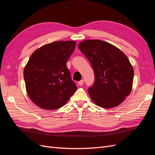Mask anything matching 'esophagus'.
I'll return each instance as SVG.
<instances>
[{"mask_svg":"<svg viewBox=\"0 0 155 155\" xmlns=\"http://www.w3.org/2000/svg\"><path fill=\"white\" fill-rule=\"evenodd\" d=\"M83 82H84V81H83V80H81V81H79L78 82V84H79V85H80V86L83 85Z\"/></svg>","mask_w":155,"mask_h":155,"instance_id":"esophagus-1","label":"esophagus"}]
</instances>
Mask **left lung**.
Wrapping results in <instances>:
<instances>
[{
	"mask_svg": "<svg viewBox=\"0 0 155 155\" xmlns=\"http://www.w3.org/2000/svg\"><path fill=\"white\" fill-rule=\"evenodd\" d=\"M78 48L90 61L95 74L88 92L94 104L110 109L119 105L132 91L134 70L126 55L107 42L85 40Z\"/></svg>",
	"mask_w": 155,
	"mask_h": 155,
	"instance_id": "8db88e82",
	"label": "left lung"
}]
</instances>
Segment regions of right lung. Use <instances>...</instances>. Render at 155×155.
<instances>
[{
	"label": "right lung",
	"mask_w": 155,
	"mask_h": 155,
	"mask_svg": "<svg viewBox=\"0 0 155 155\" xmlns=\"http://www.w3.org/2000/svg\"><path fill=\"white\" fill-rule=\"evenodd\" d=\"M76 45L74 41H55L31 55L24 69L26 90L30 100L42 109H59L76 91L67 67Z\"/></svg>",
	"instance_id": "right-lung-1"
}]
</instances>
